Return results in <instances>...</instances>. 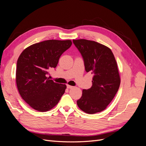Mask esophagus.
Here are the masks:
<instances>
[{
    "label": "esophagus",
    "instance_id": "1",
    "mask_svg": "<svg viewBox=\"0 0 146 146\" xmlns=\"http://www.w3.org/2000/svg\"><path fill=\"white\" fill-rule=\"evenodd\" d=\"M67 88H68V89H72V88H74V86H70V85H67Z\"/></svg>",
    "mask_w": 146,
    "mask_h": 146
}]
</instances>
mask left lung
Wrapping results in <instances>:
<instances>
[{"mask_svg":"<svg viewBox=\"0 0 146 146\" xmlns=\"http://www.w3.org/2000/svg\"><path fill=\"white\" fill-rule=\"evenodd\" d=\"M84 61L86 72L93 74L91 88L83 90L78 107L88 114L103 111L115 96L120 86L116 61L110 48L94 41L73 40Z\"/></svg>","mask_w":146,"mask_h":146,"instance_id":"left-lung-1","label":"left lung"}]
</instances>
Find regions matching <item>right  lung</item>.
Listing matches in <instances>:
<instances>
[{"mask_svg": "<svg viewBox=\"0 0 146 146\" xmlns=\"http://www.w3.org/2000/svg\"><path fill=\"white\" fill-rule=\"evenodd\" d=\"M70 40L50 39L28 47L17 61L16 80L22 98L31 107L44 112L58 103L66 88L47 77L61 55L71 46Z\"/></svg>", "mask_w": 146, "mask_h": 146, "instance_id": "right-lung-1", "label": "right lung"}]
</instances>
